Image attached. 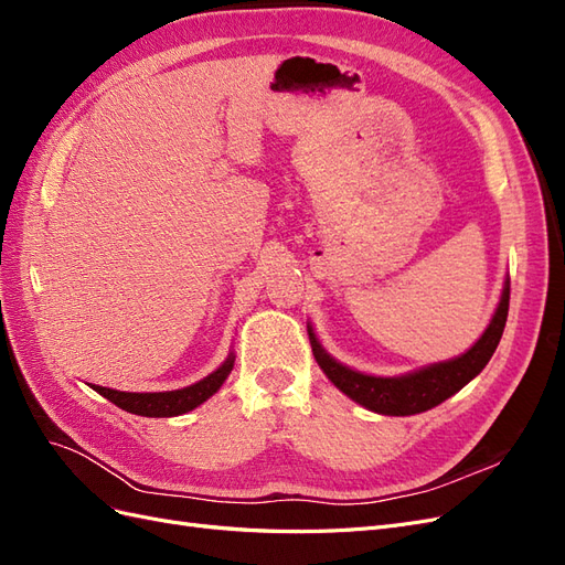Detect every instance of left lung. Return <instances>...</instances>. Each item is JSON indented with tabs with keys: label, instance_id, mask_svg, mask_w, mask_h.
Masks as SVG:
<instances>
[{
	"label": "left lung",
	"instance_id": "1",
	"mask_svg": "<svg viewBox=\"0 0 565 565\" xmlns=\"http://www.w3.org/2000/svg\"><path fill=\"white\" fill-rule=\"evenodd\" d=\"M509 313V278L502 285L500 303L494 309L486 332L476 339V344L450 361H440L424 365L419 370L398 374V377H377V374L358 372L344 363H339L328 351L322 349L309 324L311 349L320 370L341 393H347L351 401L363 405L377 415L407 417L419 415L448 401L459 388H465L476 374L488 365L494 349H498Z\"/></svg>",
	"mask_w": 565,
	"mask_h": 565
}]
</instances>
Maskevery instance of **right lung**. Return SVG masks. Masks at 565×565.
Here are the masks:
<instances>
[{
  "mask_svg": "<svg viewBox=\"0 0 565 565\" xmlns=\"http://www.w3.org/2000/svg\"><path fill=\"white\" fill-rule=\"evenodd\" d=\"M235 363V353L231 351L224 363H221L207 377L183 386L174 391H152V393H136V391H117L108 386H98L92 384L94 391H98L100 396L115 403L117 407L127 409L131 415H141V417H177L183 413H191L198 405H202L207 398H212L214 393L221 388L228 380V374Z\"/></svg>",
  "mask_w": 565,
  "mask_h": 565,
  "instance_id": "right-lung-1",
  "label": "right lung"
}]
</instances>
